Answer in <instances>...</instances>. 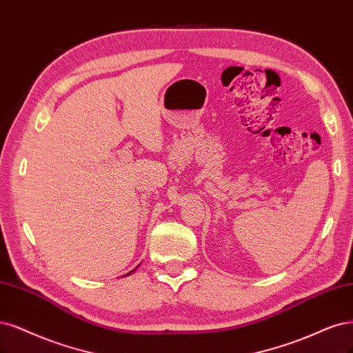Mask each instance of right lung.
<instances>
[{
  "label": "right lung",
  "instance_id": "obj_1",
  "mask_svg": "<svg viewBox=\"0 0 353 353\" xmlns=\"http://www.w3.org/2000/svg\"><path fill=\"white\" fill-rule=\"evenodd\" d=\"M137 267H139V265H137ZM137 267H136V269H134V270H137ZM134 270H132V272H134ZM132 272H130V273H127V274H125V276H128V274H131V273H132Z\"/></svg>",
  "mask_w": 353,
  "mask_h": 353
}]
</instances>
